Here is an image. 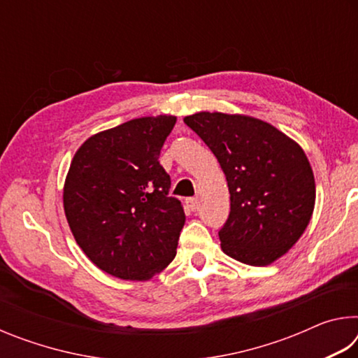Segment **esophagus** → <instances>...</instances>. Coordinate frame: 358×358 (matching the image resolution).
<instances>
[{"instance_id":"esophagus-1","label":"esophagus","mask_w":358,"mask_h":358,"mask_svg":"<svg viewBox=\"0 0 358 358\" xmlns=\"http://www.w3.org/2000/svg\"><path fill=\"white\" fill-rule=\"evenodd\" d=\"M186 205H187V207H189V210L196 211V210H197V207H199V201H197V197H187V199H186Z\"/></svg>"}]
</instances>
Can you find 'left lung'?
Listing matches in <instances>:
<instances>
[{"instance_id":"8db88e82","label":"left lung","mask_w":358,"mask_h":358,"mask_svg":"<svg viewBox=\"0 0 358 358\" xmlns=\"http://www.w3.org/2000/svg\"><path fill=\"white\" fill-rule=\"evenodd\" d=\"M183 121L226 175L230 213L220 230L221 250L252 266L273 264L299 241L313 216L316 181L305 151L250 115L199 112Z\"/></svg>"}]
</instances>
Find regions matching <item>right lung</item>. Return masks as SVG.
<instances>
[{
  "label": "right lung",
  "instance_id": "add662e5",
  "mask_svg": "<svg viewBox=\"0 0 358 358\" xmlns=\"http://www.w3.org/2000/svg\"><path fill=\"white\" fill-rule=\"evenodd\" d=\"M177 117L126 121L85 141L64 180L63 205L77 245L120 280L148 281L177 254L185 210L157 161Z\"/></svg>",
  "mask_w": 358,
  "mask_h": 358
}]
</instances>
